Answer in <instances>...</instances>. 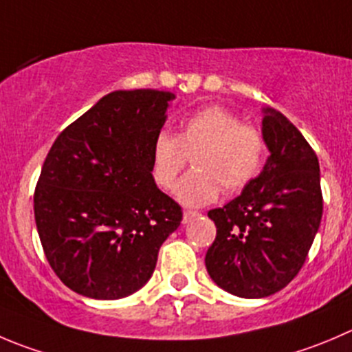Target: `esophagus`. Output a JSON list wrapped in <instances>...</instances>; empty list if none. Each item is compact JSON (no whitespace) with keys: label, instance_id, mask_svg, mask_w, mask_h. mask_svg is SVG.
Segmentation results:
<instances>
[{"label":"esophagus","instance_id":"esophagus-1","mask_svg":"<svg viewBox=\"0 0 352 352\" xmlns=\"http://www.w3.org/2000/svg\"><path fill=\"white\" fill-rule=\"evenodd\" d=\"M197 216H199L197 210H185V212H183V223H188V221H192L193 217Z\"/></svg>","mask_w":352,"mask_h":352}]
</instances>
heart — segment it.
I'll return each mask as SVG.
<instances>
[{
    "mask_svg": "<svg viewBox=\"0 0 352 352\" xmlns=\"http://www.w3.org/2000/svg\"><path fill=\"white\" fill-rule=\"evenodd\" d=\"M190 157L195 169L182 179L178 195L190 206H204L223 188L236 193L254 182L266 157V140L230 109L210 105L186 117L176 136H155L152 176L157 185L173 190Z\"/></svg>",
    "mask_w": 352,
    "mask_h": 352,
    "instance_id": "1",
    "label": "heart"
}]
</instances>
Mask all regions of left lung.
I'll use <instances>...</instances> for the list:
<instances>
[{
	"mask_svg": "<svg viewBox=\"0 0 352 352\" xmlns=\"http://www.w3.org/2000/svg\"><path fill=\"white\" fill-rule=\"evenodd\" d=\"M271 155L242 195L207 212L216 239L206 254L210 278L226 292L259 299L289 285L306 263L323 214L320 164L283 113L264 109Z\"/></svg>",
	"mask_w": 352,
	"mask_h": 352,
	"instance_id": "left-lung-1",
	"label": "left lung"
}]
</instances>
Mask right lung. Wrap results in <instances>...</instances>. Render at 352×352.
<instances>
[{"mask_svg": "<svg viewBox=\"0 0 352 352\" xmlns=\"http://www.w3.org/2000/svg\"><path fill=\"white\" fill-rule=\"evenodd\" d=\"M169 91H113L69 124L50 148L34 217L50 266L74 292L122 299L152 276L164 240L183 219L157 188L152 145Z\"/></svg>", "mask_w": 352, "mask_h": 352, "instance_id": "1", "label": "right lung"}]
</instances>
